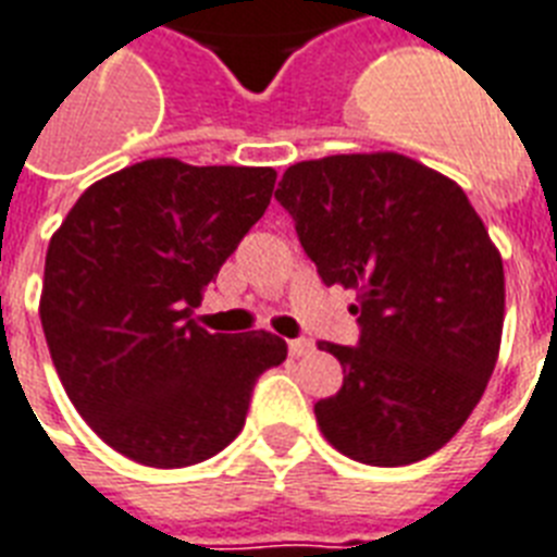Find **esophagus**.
<instances>
[{
    "label": "esophagus",
    "instance_id": "obj_1",
    "mask_svg": "<svg viewBox=\"0 0 557 557\" xmlns=\"http://www.w3.org/2000/svg\"><path fill=\"white\" fill-rule=\"evenodd\" d=\"M287 348H290V356H307L313 350V342L310 339H290L287 342Z\"/></svg>",
    "mask_w": 557,
    "mask_h": 557
}]
</instances>
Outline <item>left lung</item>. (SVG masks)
<instances>
[{"instance_id":"1","label":"left lung","mask_w":557,"mask_h":557,"mask_svg":"<svg viewBox=\"0 0 557 557\" xmlns=\"http://www.w3.org/2000/svg\"><path fill=\"white\" fill-rule=\"evenodd\" d=\"M327 287H354L359 342L336 397L313 405L336 451L368 466L425 460L455 437L495 371L504 261L466 193L394 152L293 163L275 189Z\"/></svg>"}]
</instances>
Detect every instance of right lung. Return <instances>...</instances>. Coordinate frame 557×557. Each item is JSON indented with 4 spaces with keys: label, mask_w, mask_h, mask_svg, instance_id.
<instances>
[{
    "label": "right lung",
    "mask_w": 557,
    "mask_h": 557,
    "mask_svg": "<svg viewBox=\"0 0 557 557\" xmlns=\"http://www.w3.org/2000/svg\"><path fill=\"white\" fill-rule=\"evenodd\" d=\"M273 184L270 166L144 160L88 186L48 244L39 319L53 368L79 417L128 460L184 469L224 451L258 376L287 359L273 333L193 322Z\"/></svg>",
    "instance_id": "1"
}]
</instances>
